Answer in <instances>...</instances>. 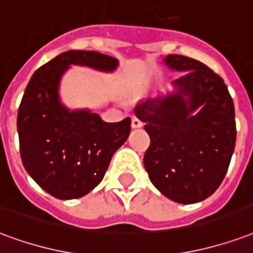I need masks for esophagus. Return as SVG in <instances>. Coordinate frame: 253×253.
Segmentation results:
<instances>
[{
	"mask_svg": "<svg viewBox=\"0 0 253 253\" xmlns=\"http://www.w3.org/2000/svg\"><path fill=\"white\" fill-rule=\"evenodd\" d=\"M142 121L139 119V118H136V117H132L131 118V126L134 127V128H138V127H142Z\"/></svg>",
	"mask_w": 253,
	"mask_h": 253,
	"instance_id": "1",
	"label": "esophagus"
}]
</instances>
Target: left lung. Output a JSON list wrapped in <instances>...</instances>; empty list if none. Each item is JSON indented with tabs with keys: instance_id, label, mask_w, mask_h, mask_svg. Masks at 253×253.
<instances>
[{
	"instance_id": "left-lung-1",
	"label": "left lung",
	"mask_w": 253,
	"mask_h": 253,
	"mask_svg": "<svg viewBox=\"0 0 253 253\" xmlns=\"http://www.w3.org/2000/svg\"><path fill=\"white\" fill-rule=\"evenodd\" d=\"M164 60L182 75L173 82V93L143 99L134 108L150 136L143 164L164 196L200 203L216 192L231 162L235 106L224 80L201 61L181 55Z\"/></svg>"
}]
</instances>
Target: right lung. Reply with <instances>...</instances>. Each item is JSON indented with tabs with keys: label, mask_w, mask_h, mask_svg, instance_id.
I'll list each match as a JSON object with an SVG mask.
<instances>
[{
	"label": "right lung",
	"mask_w": 253,
	"mask_h": 253,
	"mask_svg": "<svg viewBox=\"0 0 253 253\" xmlns=\"http://www.w3.org/2000/svg\"><path fill=\"white\" fill-rule=\"evenodd\" d=\"M111 72L118 60L93 50H67L41 65L29 80L17 114L24 168L45 192L79 198L100 184L114 153L130 135L131 119L102 121L89 110L69 111L59 98L69 65Z\"/></svg>",
	"instance_id": "right-lung-1"
}]
</instances>
